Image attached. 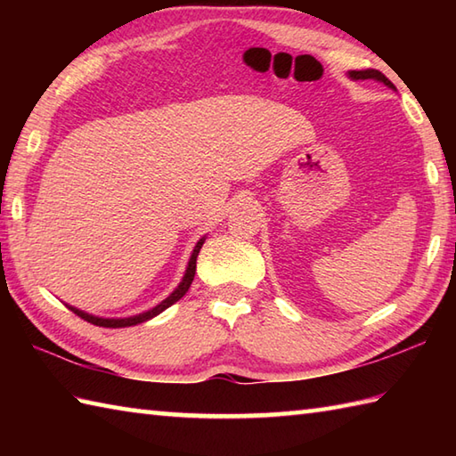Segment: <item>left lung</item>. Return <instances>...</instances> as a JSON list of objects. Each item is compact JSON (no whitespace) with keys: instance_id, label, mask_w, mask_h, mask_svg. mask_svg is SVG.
I'll use <instances>...</instances> for the list:
<instances>
[{"instance_id":"obj_1","label":"left lung","mask_w":456,"mask_h":456,"mask_svg":"<svg viewBox=\"0 0 456 456\" xmlns=\"http://www.w3.org/2000/svg\"><path fill=\"white\" fill-rule=\"evenodd\" d=\"M346 76L351 80H376V82H382L384 86H388L390 90H395V86L388 78H386L382 72L372 70V68H368V70H348Z\"/></svg>"}]
</instances>
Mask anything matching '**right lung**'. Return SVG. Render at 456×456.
Returning a JSON list of instances; mask_svg holds the SVG:
<instances>
[{
    "mask_svg": "<svg viewBox=\"0 0 456 456\" xmlns=\"http://www.w3.org/2000/svg\"><path fill=\"white\" fill-rule=\"evenodd\" d=\"M203 243H206V237H201L198 243H196V247H193L191 255H190V260H188V266H186V273H183V276H182V282L176 288H174V292L167 299H162L159 305L147 309V312L137 314V315H131V317H98V315L86 314V312H82V309L74 307V305H68V307H70L76 315H80L84 322H88L92 325H100V327L118 329V327H131V325H137V323H142V322H149V319L157 317L159 314L164 312V309H168L172 304H176L180 297L186 296L188 288L191 284V280H193V276H196V260H198L200 248H201Z\"/></svg>",
    "mask_w": 456,
    "mask_h": 456,
    "instance_id": "1",
    "label": "right lung"
}]
</instances>
